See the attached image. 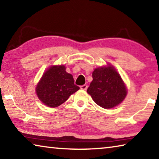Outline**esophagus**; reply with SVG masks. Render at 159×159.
<instances>
[{
	"label": "esophagus",
	"mask_w": 159,
	"mask_h": 159,
	"mask_svg": "<svg viewBox=\"0 0 159 159\" xmlns=\"http://www.w3.org/2000/svg\"><path fill=\"white\" fill-rule=\"evenodd\" d=\"M80 89L81 90H87V88H88V85H81L80 86Z\"/></svg>",
	"instance_id": "1"
}]
</instances>
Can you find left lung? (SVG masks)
Instances as JSON below:
<instances>
[{
    "label": "left lung",
    "instance_id": "obj_1",
    "mask_svg": "<svg viewBox=\"0 0 159 159\" xmlns=\"http://www.w3.org/2000/svg\"><path fill=\"white\" fill-rule=\"evenodd\" d=\"M87 92L97 104L104 109L117 106L127 94L121 78L111 66L94 70L93 81Z\"/></svg>",
    "mask_w": 159,
    "mask_h": 159
}]
</instances>
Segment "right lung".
Returning <instances> with one entry per match:
<instances>
[{
  "label": "right lung",
  "mask_w": 159,
  "mask_h": 159,
  "mask_svg": "<svg viewBox=\"0 0 159 159\" xmlns=\"http://www.w3.org/2000/svg\"><path fill=\"white\" fill-rule=\"evenodd\" d=\"M64 65L52 66L47 70L36 87V93L43 103L50 107H57L69 97L80 89L74 84L71 74L65 71Z\"/></svg>",
  "instance_id": "obj_1"
}]
</instances>
